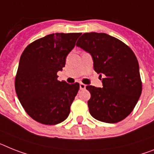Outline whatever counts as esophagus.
<instances>
[{
  "label": "esophagus",
  "mask_w": 154,
  "mask_h": 154,
  "mask_svg": "<svg viewBox=\"0 0 154 154\" xmlns=\"http://www.w3.org/2000/svg\"><path fill=\"white\" fill-rule=\"evenodd\" d=\"M85 88H86V85H85V84L80 83V89L83 90V89H85Z\"/></svg>",
  "instance_id": "34e87169"
}]
</instances>
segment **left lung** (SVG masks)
<instances>
[{"instance_id": "1", "label": "left lung", "mask_w": 154, "mask_h": 154, "mask_svg": "<svg viewBox=\"0 0 154 154\" xmlns=\"http://www.w3.org/2000/svg\"><path fill=\"white\" fill-rule=\"evenodd\" d=\"M77 46L92 56L94 69L103 78V88L86 86L93 117L106 123H117L134 109L142 93L139 63L127 45L104 33H85Z\"/></svg>"}]
</instances>
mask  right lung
<instances>
[{
    "label": "right lung",
    "mask_w": 154,
    "mask_h": 154,
    "mask_svg": "<svg viewBox=\"0 0 154 154\" xmlns=\"http://www.w3.org/2000/svg\"><path fill=\"white\" fill-rule=\"evenodd\" d=\"M81 33L49 34L29 44L19 60L15 88L23 109L41 124L54 125L68 117L80 88L77 82L58 81L57 72Z\"/></svg>",
    "instance_id": "right-lung-1"
}]
</instances>
